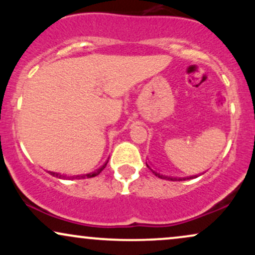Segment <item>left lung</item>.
<instances>
[{
	"mask_svg": "<svg viewBox=\"0 0 255 255\" xmlns=\"http://www.w3.org/2000/svg\"><path fill=\"white\" fill-rule=\"evenodd\" d=\"M146 165H147V164H146ZM147 168H150V166H148L147 165ZM150 170L152 171V172H153V174L154 175H156V176H158V177H159V178H165V180H169V181H184V180H186V177H182V178H176V177H171V176H166V175H160L159 174V172H158V171H156V170H153V169H151L150 168Z\"/></svg>",
	"mask_w": 255,
	"mask_h": 255,
	"instance_id": "obj_1",
	"label": "left lung"
}]
</instances>
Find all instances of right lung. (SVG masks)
Returning <instances> with one entry per match:
<instances>
[{"mask_svg": "<svg viewBox=\"0 0 255 255\" xmlns=\"http://www.w3.org/2000/svg\"><path fill=\"white\" fill-rule=\"evenodd\" d=\"M107 163H108V162H107ZM107 163L102 165L101 168H98L97 170H95V171H92V172H89V174L81 175V176H77V177H79V178H86V177L90 178V177L97 176V175H99L102 171H103V169L105 168V166H107ZM49 172H50L52 176H56V177H58V178H67V176H64V175H61V174H57V172H52V171H49ZM73 178H74V176H73Z\"/></svg>", "mask_w": 255, "mask_h": 255, "instance_id": "add662e5", "label": "right lung"}]
</instances>
